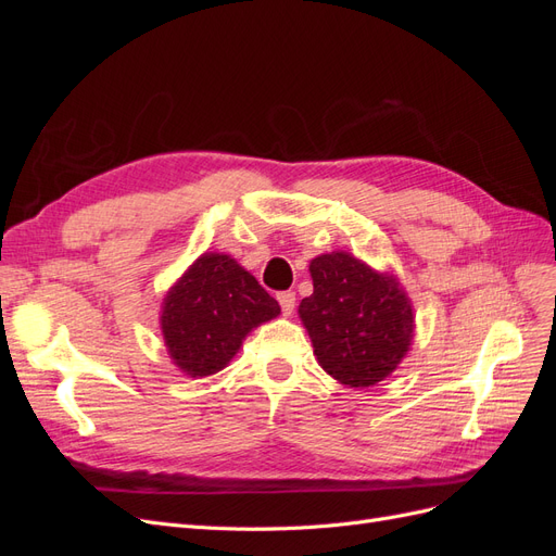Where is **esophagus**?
Returning a JSON list of instances; mask_svg holds the SVG:
<instances>
[{"instance_id": "esophagus-1", "label": "esophagus", "mask_w": 556, "mask_h": 556, "mask_svg": "<svg viewBox=\"0 0 556 556\" xmlns=\"http://www.w3.org/2000/svg\"><path fill=\"white\" fill-rule=\"evenodd\" d=\"M278 304H280V308H282V315H292L294 313V306H296V296H294V292H280L278 294Z\"/></svg>"}]
</instances>
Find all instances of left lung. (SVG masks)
Here are the masks:
<instances>
[{"label":"left lung","instance_id":"left-lung-1","mask_svg":"<svg viewBox=\"0 0 556 556\" xmlns=\"http://www.w3.org/2000/svg\"><path fill=\"white\" fill-rule=\"evenodd\" d=\"M313 294L301 299L317 364L345 387L366 390L390 378L415 336L413 304L390 271H376L352 252L311 260Z\"/></svg>","mask_w":556,"mask_h":556}]
</instances>
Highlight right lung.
I'll return each mask as SVG.
<instances>
[{
    "mask_svg": "<svg viewBox=\"0 0 556 556\" xmlns=\"http://www.w3.org/2000/svg\"><path fill=\"white\" fill-rule=\"evenodd\" d=\"M278 315V301L237 260L204 252L166 290L160 329L178 371L206 378L237 357L252 329Z\"/></svg>",
    "mask_w": 556,
    "mask_h": 556,
    "instance_id": "add662e5",
    "label": "right lung"
}]
</instances>
